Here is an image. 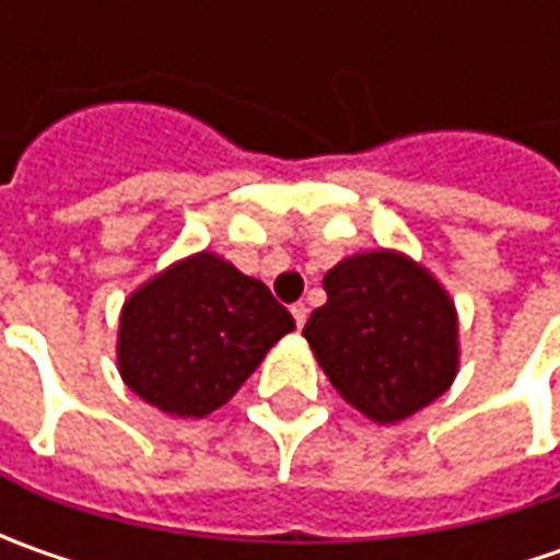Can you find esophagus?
<instances>
[{
    "label": "esophagus",
    "mask_w": 560,
    "mask_h": 560,
    "mask_svg": "<svg viewBox=\"0 0 560 560\" xmlns=\"http://www.w3.org/2000/svg\"><path fill=\"white\" fill-rule=\"evenodd\" d=\"M292 317H295V327L302 330V327H305V320H308V308H305L302 302H299V305H292Z\"/></svg>",
    "instance_id": "esophagus-1"
}]
</instances>
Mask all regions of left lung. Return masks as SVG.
<instances>
[{"label": "left lung", "mask_w": 560, "mask_h": 560, "mask_svg": "<svg viewBox=\"0 0 560 560\" xmlns=\"http://www.w3.org/2000/svg\"><path fill=\"white\" fill-rule=\"evenodd\" d=\"M327 302L302 336L355 411L398 423L455 383L462 342L448 290L396 248L342 258L324 277Z\"/></svg>", "instance_id": "1"}]
</instances>
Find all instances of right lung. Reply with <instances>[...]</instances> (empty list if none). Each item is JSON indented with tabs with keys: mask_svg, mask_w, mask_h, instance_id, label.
I'll use <instances>...</instances> for the list:
<instances>
[{
	"mask_svg": "<svg viewBox=\"0 0 560 560\" xmlns=\"http://www.w3.org/2000/svg\"><path fill=\"white\" fill-rule=\"evenodd\" d=\"M292 330V314L261 280L196 252L124 299L120 380L171 418H208Z\"/></svg>",
	"mask_w": 560,
	"mask_h": 560,
	"instance_id": "obj_1",
	"label": "right lung"
}]
</instances>
